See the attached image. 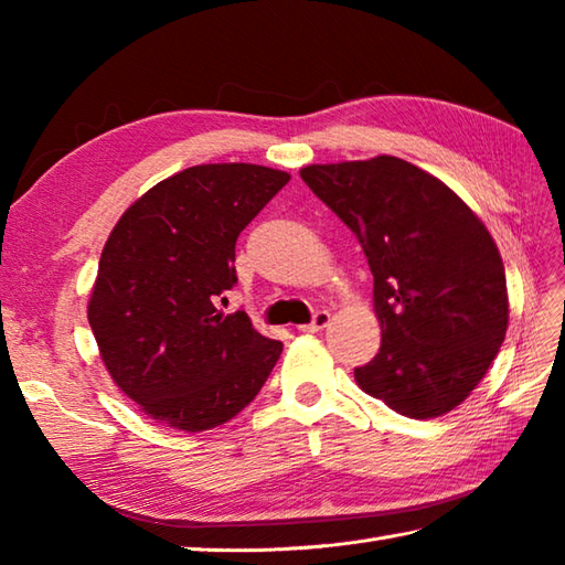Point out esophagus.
Instances as JSON below:
<instances>
[{"instance_id": "esophagus-1", "label": "esophagus", "mask_w": 565, "mask_h": 565, "mask_svg": "<svg viewBox=\"0 0 565 565\" xmlns=\"http://www.w3.org/2000/svg\"><path fill=\"white\" fill-rule=\"evenodd\" d=\"M328 326H330V313H328V310H318V313L313 316V320H310L308 326L298 328V330H303V332H320V330H326Z\"/></svg>"}]
</instances>
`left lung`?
<instances>
[{
  "label": "left lung",
  "mask_w": 565,
  "mask_h": 565,
  "mask_svg": "<svg viewBox=\"0 0 565 565\" xmlns=\"http://www.w3.org/2000/svg\"><path fill=\"white\" fill-rule=\"evenodd\" d=\"M301 177L374 274L381 347L354 369L359 388L405 417L454 411L508 332L505 267L488 227L437 177L393 154L308 164Z\"/></svg>",
  "instance_id": "1"
}]
</instances>
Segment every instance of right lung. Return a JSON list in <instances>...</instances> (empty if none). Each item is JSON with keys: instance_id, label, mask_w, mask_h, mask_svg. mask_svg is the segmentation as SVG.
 Instances as JSON below:
<instances>
[{"instance_id": "1", "label": "right lung", "mask_w": 565, "mask_h": 565, "mask_svg": "<svg viewBox=\"0 0 565 565\" xmlns=\"http://www.w3.org/2000/svg\"><path fill=\"white\" fill-rule=\"evenodd\" d=\"M289 174L196 164L162 179L106 239L87 318L114 383L148 417L201 431L233 419L284 344L218 303L237 284L235 243Z\"/></svg>"}]
</instances>
